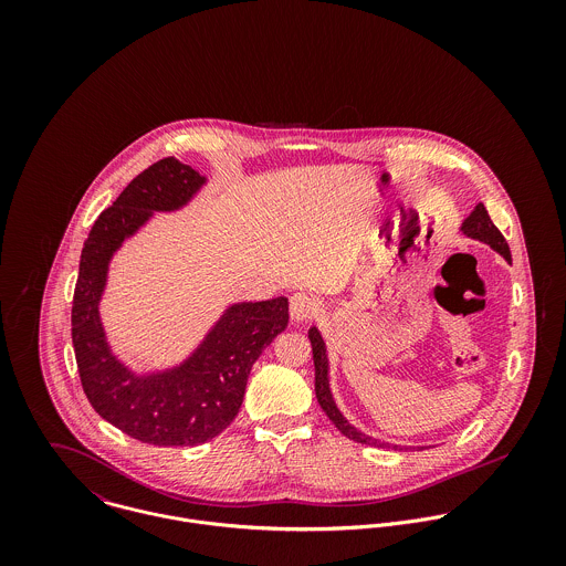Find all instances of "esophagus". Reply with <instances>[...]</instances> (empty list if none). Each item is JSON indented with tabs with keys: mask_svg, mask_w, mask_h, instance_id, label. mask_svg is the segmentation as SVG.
Segmentation results:
<instances>
[{
	"mask_svg": "<svg viewBox=\"0 0 566 566\" xmlns=\"http://www.w3.org/2000/svg\"><path fill=\"white\" fill-rule=\"evenodd\" d=\"M318 314V301L305 292H296L290 298V316L294 323H307Z\"/></svg>",
	"mask_w": 566,
	"mask_h": 566,
	"instance_id": "1",
	"label": "esophagus"
}]
</instances>
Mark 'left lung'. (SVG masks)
Masks as SVG:
<instances>
[{
  "instance_id": "8db88e82",
  "label": "left lung",
  "mask_w": 566,
  "mask_h": 566,
  "mask_svg": "<svg viewBox=\"0 0 566 566\" xmlns=\"http://www.w3.org/2000/svg\"><path fill=\"white\" fill-rule=\"evenodd\" d=\"M460 231L471 238V240H478V242H484L499 252L507 263H512V254H510V245L505 242V238L501 235V231L492 224L488 211H485L484 205L480 202L471 216L462 222ZM310 342H312V350H314V366H316V399L323 407L324 413L328 416V420L339 429V433H344L348 440H355L359 444H370V447H388V449H395V451H401L403 447H397V444H388V442H379L375 440L373 436H366L364 431H359L357 427H353L344 413L339 411V407L333 399V392H331V384H328V355H326V344H324L323 333L318 326H312L310 328Z\"/></svg>"
}]
</instances>
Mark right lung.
<instances>
[{
    "label": "right lung",
    "mask_w": 566,
    "mask_h": 566,
    "mask_svg": "<svg viewBox=\"0 0 566 566\" xmlns=\"http://www.w3.org/2000/svg\"><path fill=\"white\" fill-rule=\"evenodd\" d=\"M207 182L174 157L150 165L99 213L82 248L72 339L84 395L106 422L155 447H196L220 436L242 407L252 364L290 321L285 296L231 303L174 366L135 370L113 350L99 314L113 256L155 213L185 209Z\"/></svg>",
    "instance_id": "obj_1"
}]
</instances>
